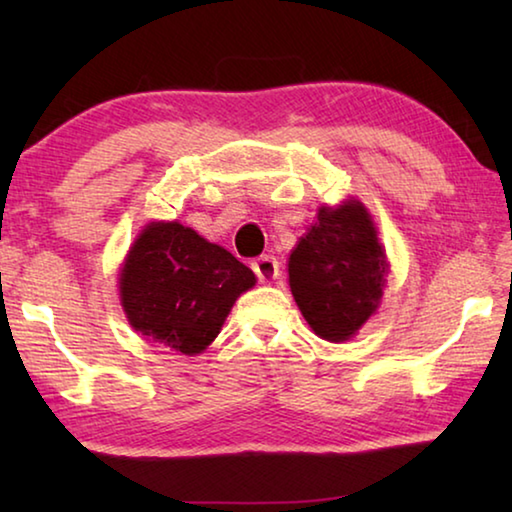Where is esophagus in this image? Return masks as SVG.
Listing matches in <instances>:
<instances>
[{
	"mask_svg": "<svg viewBox=\"0 0 512 512\" xmlns=\"http://www.w3.org/2000/svg\"><path fill=\"white\" fill-rule=\"evenodd\" d=\"M253 271H255L259 282H271V280H275L277 275H280V264H277L275 257L264 255V257L255 259Z\"/></svg>",
	"mask_w": 512,
	"mask_h": 512,
	"instance_id": "34e87169",
	"label": "esophagus"
}]
</instances>
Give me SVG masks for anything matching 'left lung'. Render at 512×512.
Here are the masks:
<instances>
[{"label": "left lung", "instance_id": "8db88e82", "mask_svg": "<svg viewBox=\"0 0 512 512\" xmlns=\"http://www.w3.org/2000/svg\"><path fill=\"white\" fill-rule=\"evenodd\" d=\"M386 255L366 207H320L289 257V284L302 316L325 341H348L375 314Z\"/></svg>", "mask_w": 512, "mask_h": 512}]
</instances>
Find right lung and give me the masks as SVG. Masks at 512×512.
<instances>
[{
  "mask_svg": "<svg viewBox=\"0 0 512 512\" xmlns=\"http://www.w3.org/2000/svg\"><path fill=\"white\" fill-rule=\"evenodd\" d=\"M250 287L248 266L176 221L146 225L119 277L131 325L183 354L203 352Z\"/></svg>",
  "mask_w": 512,
  "mask_h": 512,
  "instance_id": "right-lung-1",
  "label": "right lung"
}]
</instances>
